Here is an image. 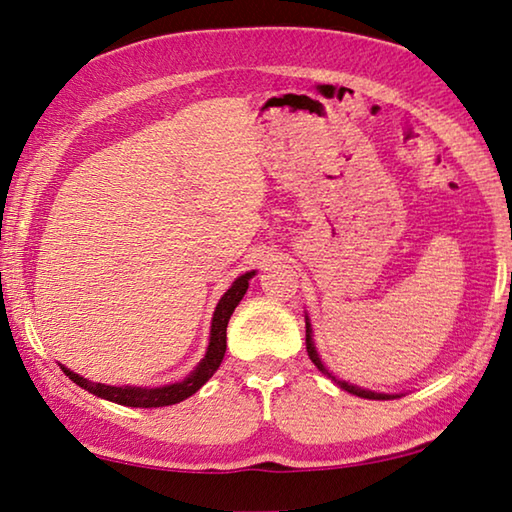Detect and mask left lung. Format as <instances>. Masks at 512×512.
<instances>
[{"label": "left lung", "mask_w": 512, "mask_h": 512, "mask_svg": "<svg viewBox=\"0 0 512 512\" xmlns=\"http://www.w3.org/2000/svg\"><path fill=\"white\" fill-rule=\"evenodd\" d=\"M305 320H307V354H309V359L314 361V366H316L320 372H325L327 377H332V381H336V384H339V386L343 388V391H348V393L357 395V397H363V400H391V397H400V395H388V393H372V391H366V388L352 386V384H348V381L336 379V377L332 375V372H329V370L323 366V361H320L318 352H316V348H314V339H311V325H309V318L305 316Z\"/></svg>", "instance_id": "left-lung-1"}]
</instances>
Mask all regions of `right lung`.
Returning <instances> with one entry per match:
<instances>
[{
  "mask_svg": "<svg viewBox=\"0 0 512 512\" xmlns=\"http://www.w3.org/2000/svg\"><path fill=\"white\" fill-rule=\"evenodd\" d=\"M255 275V271L239 275L232 287L223 293V298L219 300V305L214 309V318H212V329H210V345H207V352L203 361L189 372V375L183 381H176V384L169 386H160V388H140V386H106V384H94V381L85 379L76 372L63 368L65 375L79 384L85 391H90L92 395L103 397V400L124 404V406H133V409H158V406H171L187 400L189 395H194L198 388H201L207 379H210L216 370H219L223 354H225V327H228V320L232 316V311L244 298V293L248 291V280Z\"/></svg>",
  "mask_w": 512,
  "mask_h": 512,
  "instance_id": "obj_1",
  "label": "right lung"
}]
</instances>
